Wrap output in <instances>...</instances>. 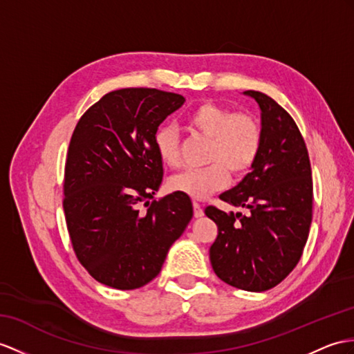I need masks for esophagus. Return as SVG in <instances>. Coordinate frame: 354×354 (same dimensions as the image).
I'll return each instance as SVG.
<instances>
[{
  "label": "esophagus",
  "instance_id": "1",
  "mask_svg": "<svg viewBox=\"0 0 354 354\" xmlns=\"http://www.w3.org/2000/svg\"><path fill=\"white\" fill-rule=\"evenodd\" d=\"M204 214V212H203V207L198 204L196 201H194V216L195 218H201Z\"/></svg>",
  "mask_w": 354,
  "mask_h": 354
}]
</instances>
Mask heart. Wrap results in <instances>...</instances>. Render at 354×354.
<instances>
[{
    "label": "heart",
    "mask_w": 354,
    "mask_h": 354,
    "mask_svg": "<svg viewBox=\"0 0 354 354\" xmlns=\"http://www.w3.org/2000/svg\"><path fill=\"white\" fill-rule=\"evenodd\" d=\"M191 131L210 138L207 149L209 165L186 169L169 178L171 191L191 198L209 196L225 187L232 176L240 177L251 171L263 147V127L248 112H236L214 102H203L187 114ZM154 150L163 165L178 168L182 165L180 138L171 126L159 127L153 138Z\"/></svg>",
    "instance_id": "obj_1"
}]
</instances>
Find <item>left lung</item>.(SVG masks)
<instances>
[{
    "instance_id": "obj_1",
    "label": "left lung",
    "mask_w": 354,
    "mask_h": 354,
    "mask_svg": "<svg viewBox=\"0 0 354 354\" xmlns=\"http://www.w3.org/2000/svg\"><path fill=\"white\" fill-rule=\"evenodd\" d=\"M261 109L263 147L251 172L219 195L248 214L205 209L218 225L210 263L218 278L246 291H266L299 263L313 221V177L295 120L264 93L248 90Z\"/></svg>"
}]
</instances>
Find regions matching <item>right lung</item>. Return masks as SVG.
<instances>
[{"mask_svg": "<svg viewBox=\"0 0 354 354\" xmlns=\"http://www.w3.org/2000/svg\"><path fill=\"white\" fill-rule=\"evenodd\" d=\"M183 103L156 88L115 90L75 127L64 168L66 223L77 260L108 287L135 290L156 278L194 216L185 194L153 200L163 177L153 138Z\"/></svg>", "mask_w": 354, "mask_h": 354, "instance_id": "right-lung-1", "label": "right lung"}]
</instances>
